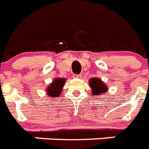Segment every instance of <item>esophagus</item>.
<instances>
[{
	"label": "esophagus",
	"instance_id": "esophagus-1",
	"mask_svg": "<svg viewBox=\"0 0 149 149\" xmlns=\"http://www.w3.org/2000/svg\"><path fill=\"white\" fill-rule=\"evenodd\" d=\"M74 78H76V79H81L82 77L81 74H74L73 75Z\"/></svg>",
	"mask_w": 149,
	"mask_h": 149
}]
</instances>
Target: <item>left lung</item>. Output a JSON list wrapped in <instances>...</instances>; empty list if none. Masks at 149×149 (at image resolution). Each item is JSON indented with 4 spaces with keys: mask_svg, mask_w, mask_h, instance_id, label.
<instances>
[{
    "mask_svg": "<svg viewBox=\"0 0 149 149\" xmlns=\"http://www.w3.org/2000/svg\"><path fill=\"white\" fill-rule=\"evenodd\" d=\"M89 86L91 89V93L94 96L104 95L108 91L107 85L99 77H92L89 80Z\"/></svg>",
    "mask_w": 149,
    "mask_h": 149,
    "instance_id": "1",
    "label": "left lung"
}]
</instances>
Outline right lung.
<instances>
[{
  "instance_id": "right-lung-1",
  "label": "right lung",
  "mask_w": 149,
  "mask_h": 149,
  "mask_svg": "<svg viewBox=\"0 0 149 149\" xmlns=\"http://www.w3.org/2000/svg\"><path fill=\"white\" fill-rule=\"evenodd\" d=\"M65 82V78H60V77L55 78L52 81V82L50 84H49L47 88L45 89L46 94L48 95V97H50L51 98L60 97Z\"/></svg>"
}]
</instances>
